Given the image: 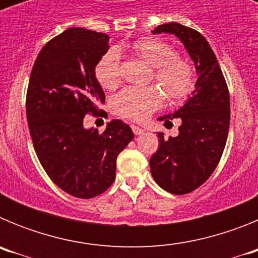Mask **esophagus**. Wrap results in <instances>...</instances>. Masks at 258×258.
Wrapping results in <instances>:
<instances>
[{
    "mask_svg": "<svg viewBox=\"0 0 258 258\" xmlns=\"http://www.w3.org/2000/svg\"><path fill=\"white\" fill-rule=\"evenodd\" d=\"M132 131H133V133L136 134V136H140V134H142L143 132H145L142 127L137 126V125H132Z\"/></svg>",
    "mask_w": 258,
    "mask_h": 258,
    "instance_id": "esophagus-1",
    "label": "esophagus"
}]
</instances>
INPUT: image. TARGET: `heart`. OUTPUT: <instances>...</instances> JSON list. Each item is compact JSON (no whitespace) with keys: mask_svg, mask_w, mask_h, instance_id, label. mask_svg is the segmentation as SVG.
<instances>
[{"mask_svg":"<svg viewBox=\"0 0 258 258\" xmlns=\"http://www.w3.org/2000/svg\"><path fill=\"white\" fill-rule=\"evenodd\" d=\"M131 50L154 67L151 79L155 80L166 97L181 102L190 97L197 88V72L187 59L177 55L174 47L155 37L138 38ZM95 77L102 88L112 90L121 80L120 55L117 50L109 49L98 59ZM163 103V93L157 86H126L112 99V109L117 116L132 121H145Z\"/></svg>","mask_w":258,"mask_h":258,"instance_id":"1","label":"heart"}]
</instances>
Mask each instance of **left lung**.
Returning <instances> with one entry per match:
<instances>
[{
	"instance_id": "obj_1",
	"label": "left lung",
	"mask_w": 258,
	"mask_h": 258,
	"mask_svg": "<svg viewBox=\"0 0 258 258\" xmlns=\"http://www.w3.org/2000/svg\"><path fill=\"white\" fill-rule=\"evenodd\" d=\"M173 33L183 42L195 63L197 89L177 112L160 117L165 125L173 118L182 121L177 137L157 133L159 149L150 159L156 183L174 195L200 187L212 175L222 156L230 125V94L218 60L208 41L179 23L157 26L152 33Z\"/></svg>"
}]
</instances>
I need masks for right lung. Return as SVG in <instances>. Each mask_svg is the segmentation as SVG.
<instances>
[{"label": "right lung", "mask_w": 258, "mask_h": 258, "mask_svg": "<svg viewBox=\"0 0 258 258\" xmlns=\"http://www.w3.org/2000/svg\"><path fill=\"white\" fill-rule=\"evenodd\" d=\"M108 41L85 28L61 32L38 52L27 89V121L38 160L59 188L80 199L98 197L113 183L117 155L134 137L121 120L102 133L84 127L86 115H106L98 108L104 93L94 70Z\"/></svg>", "instance_id": "add662e5"}]
</instances>
